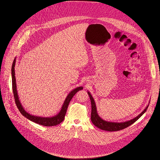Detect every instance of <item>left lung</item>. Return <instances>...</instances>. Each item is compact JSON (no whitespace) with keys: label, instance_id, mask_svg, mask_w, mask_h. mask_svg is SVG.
I'll return each instance as SVG.
<instances>
[{"label":"left lung","instance_id":"8db88e82","mask_svg":"<svg viewBox=\"0 0 160 160\" xmlns=\"http://www.w3.org/2000/svg\"><path fill=\"white\" fill-rule=\"evenodd\" d=\"M88 95L90 97V100L91 102L92 112L91 119L92 122L96 127H97L98 128H99L102 130H103V131H110V132L118 131H120L121 129L128 128V126H131L134 122H135L137 119H138L143 115V114H144L148 107V105L147 106V107L144 109V110L142 111V112L141 113H140L136 118H134L129 121H127L125 122H120L107 121L103 120L98 116V114L97 113V107H96L95 101H94L91 93L89 91L88 92Z\"/></svg>","mask_w":160,"mask_h":160}]
</instances>
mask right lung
<instances>
[{
	"instance_id": "right-lung-1",
	"label": "right lung",
	"mask_w": 160,
	"mask_h": 160,
	"mask_svg": "<svg viewBox=\"0 0 160 160\" xmlns=\"http://www.w3.org/2000/svg\"><path fill=\"white\" fill-rule=\"evenodd\" d=\"M16 63V57L15 58L12 67V89H13V95L15 100L16 105L20 112V113L24 116L25 118H28L30 121L34 122L37 124L44 126H56L61 123L65 118V114L67 113V108L68 106L69 103L73 97V96L79 91H81L83 89L82 87H78L76 89L72 90L68 94L63 104L62 107V108L60 111V112L57 114H56L54 116L52 117H41V116H37L28 113L23 107L18 97V92H17V83H16V79H15V66Z\"/></svg>"
}]
</instances>
